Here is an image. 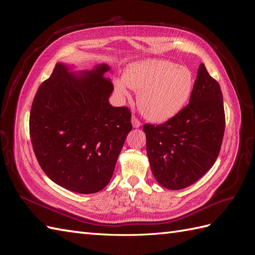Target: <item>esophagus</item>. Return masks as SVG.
I'll return each instance as SVG.
<instances>
[{"label": "esophagus", "instance_id": "1", "mask_svg": "<svg viewBox=\"0 0 255 255\" xmlns=\"http://www.w3.org/2000/svg\"><path fill=\"white\" fill-rule=\"evenodd\" d=\"M132 125H133V128H139L141 126V122L137 119L136 116H132Z\"/></svg>", "mask_w": 255, "mask_h": 255}]
</instances>
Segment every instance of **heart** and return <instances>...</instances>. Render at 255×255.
<instances>
[{"label": "heart", "mask_w": 255, "mask_h": 255, "mask_svg": "<svg viewBox=\"0 0 255 255\" xmlns=\"http://www.w3.org/2000/svg\"><path fill=\"white\" fill-rule=\"evenodd\" d=\"M194 75L186 67L164 59H146L128 67L123 79L114 81L121 97L128 88L138 91V107L146 119L165 122L179 114L194 89Z\"/></svg>", "instance_id": "heart-1"}]
</instances>
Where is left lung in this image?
<instances>
[{
	"label": "left lung",
	"instance_id": "left-lung-1",
	"mask_svg": "<svg viewBox=\"0 0 255 255\" xmlns=\"http://www.w3.org/2000/svg\"><path fill=\"white\" fill-rule=\"evenodd\" d=\"M226 128L218 82L200 65L189 103L163 125L143 126L152 173L161 186L179 190L215 164Z\"/></svg>",
	"mask_w": 255,
	"mask_h": 255
}]
</instances>
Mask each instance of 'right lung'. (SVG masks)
<instances>
[{
  "instance_id": "right-lung-1",
  "label": "right lung",
  "mask_w": 255,
  "mask_h": 255,
  "mask_svg": "<svg viewBox=\"0 0 255 255\" xmlns=\"http://www.w3.org/2000/svg\"><path fill=\"white\" fill-rule=\"evenodd\" d=\"M97 65L74 74L57 63L38 88L29 115V136L44 173L59 186L79 194H95L110 183L128 132V107H114V90Z\"/></svg>"
}]
</instances>
